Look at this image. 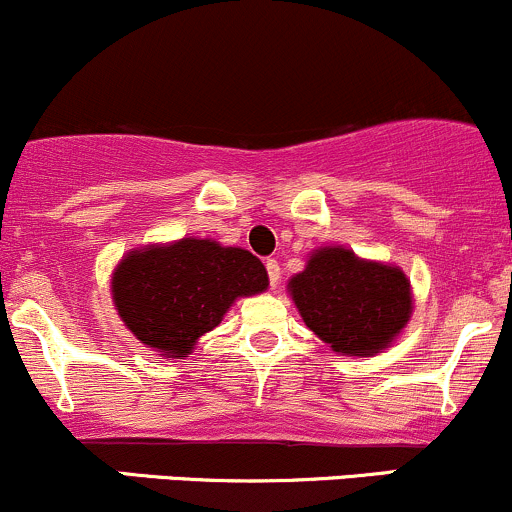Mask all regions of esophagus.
<instances>
[{
	"mask_svg": "<svg viewBox=\"0 0 512 512\" xmlns=\"http://www.w3.org/2000/svg\"><path fill=\"white\" fill-rule=\"evenodd\" d=\"M267 274H270L272 287H277L279 277H282V270H279V262L277 260H267Z\"/></svg>",
	"mask_w": 512,
	"mask_h": 512,
	"instance_id": "34e87169",
	"label": "esophagus"
}]
</instances>
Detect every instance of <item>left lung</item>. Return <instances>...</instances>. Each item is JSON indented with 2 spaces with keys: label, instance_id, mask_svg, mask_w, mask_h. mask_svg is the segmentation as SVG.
<instances>
[{
  "label": "left lung",
  "instance_id": "1",
  "mask_svg": "<svg viewBox=\"0 0 512 512\" xmlns=\"http://www.w3.org/2000/svg\"><path fill=\"white\" fill-rule=\"evenodd\" d=\"M304 324L338 355L383 353L410 324L414 297L397 265L358 257L351 247L324 245L287 282Z\"/></svg>",
  "mask_w": 512,
  "mask_h": 512
}]
</instances>
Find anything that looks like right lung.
<instances>
[{"label":"right lung","instance_id":"add662e5","mask_svg":"<svg viewBox=\"0 0 512 512\" xmlns=\"http://www.w3.org/2000/svg\"><path fill=\"white\" fill-rule=\"evenodd\" d=\"M267 287L265 265L252 252L211 238L134 247L117 262L110 282L122 324L164 358H188L235 301Z\"/></svg>","mask_w":512,"mask_h":512}]
</instances>
